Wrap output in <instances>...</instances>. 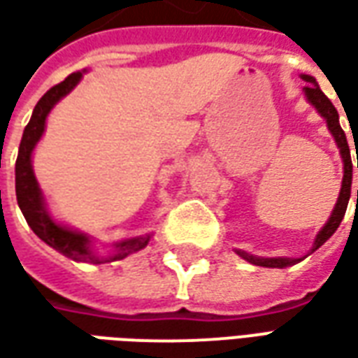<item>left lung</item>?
Listing matches in <instances>:
<instances>
[{"instance_id":"left-lung-1","label":"left lung","mask_w":358,"mask_h":358,"mask_svg":"<svg viewBox=\"0 0 358 358\" xmlns=\"http://www.w3.org/2000/svg\"><path fill=\"white\" fill-rule=\"evenodd\" d=\"M301 78L307 82V86L303 88V94H305V97H307V101L315 107L316 113L326 120V126H328V130H330V134L334 136L336 143H338L339 155H341V161H343V180H341V189H339L338 201H336V207H334V210H331L328 222L320 228V232L316 234L313 248H310V251L305 255L308 257L310 253H315L316 249L320 248V245H324L326 241L330 240L331 236H334V232L338 230V226L341 224L343 217H345L347 203H349V197H351V184H353V161H351V151H349L347 136L345 132H343L341 124H339V115H338V110H336V107L331 105L330 99L324 95L320 86L316 84L315 76H310V74H301ZM357 169H358V155H357ZM357 199H358V189H357ZM236 253H238L241 259H245L248 263L255 264V266H264V268H285V266L297 264L305 259V257H297V259H293V257H257L248 253V251H241V249H236Z\"/></svg>"}]
</instances>
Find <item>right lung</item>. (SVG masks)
Returning <instances> with one entry per match:
<instances>
[{"mask_svg": "<svg viewBox=\"0 0 358 358\" xmlns=\"http://www.w3.org/2000/svg\"><path fill=\"white\" fill-rule=\"evenodd\" d=\"M84 73L86 71L69 74L61 84L53 86L48 94H43V97L32 110L30 122L22 132L19 157H17V164H15V189H17V203H19L20 210L27 218L28 226L32 228V232L40 240L45 241L50 248L59 251L61 255L73 259L76 263L103 264L120 261V259L143 249L149 243L153 234L115 241L109 253H105V255L97 253L94 248V241H92L88 234L73 230V228L61 224L51 217L50 209H48V201L43 197L40 184H38V180L34 176V169H32V153H34L38 141L42 140L43 132H45L48 115L65 95L71 94L78 86Z\"/></svg>", "mask_w": 358, "mask_h": 358, "instance_id": "add662e5", "label": "right lung"}]
</instances>
